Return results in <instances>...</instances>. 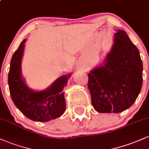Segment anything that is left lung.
Here are the masks:
<instances>
[{
    "mask_svg": "<svg viewBox=\"0 0 149 149\" xmlns=\"http://www.w3.org/2000/svg\"><path fill=\"white\" fill-rule=\"evenodd\" d=\"M104 64L88 76L92 104L100 113L122 112L134 104L142 86L139 51L125 31L118 30Z\"/></svg>",
    "mask_w": 149,
    "mask_h": 149,
    "instance_id": "obj_1",
    "label": "left lung"
}]
</instances>
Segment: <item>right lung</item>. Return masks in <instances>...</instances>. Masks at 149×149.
Wrapping results in <instances>:
<instances>
[{
    "label": "right lung",
    "instance_id": "add662e5",
    "mask_svg": "<svg viewBox=\"0 0 149 149\" xmlns=\"http://www.w3.org/2000/svg\"><path fill=\"white\" fill-rule=\"evenodd\" d=\"M26 40L21 42L11 59L8 73L10 96L16 107L26 117L37 122H47L64 113L66 102L62 91L71 73L59 77L42 91L30 89L22 76L21 64Z\"/></svg>",
    "mask_w": 149,
    "mask_h": 149
}]
</instances>
